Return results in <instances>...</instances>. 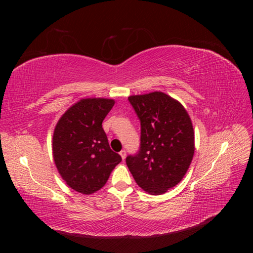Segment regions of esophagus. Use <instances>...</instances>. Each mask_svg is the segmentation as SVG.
<instances>
[{"label":"esophagus","instance_id":"obj_1","mask_svg":"<svg viewBox=\"0 0 253 253\" xmlns=\"http://www.w3.org/2000/svg\"><path fill=\"white\" fill-rule=\"evenodd\" d=\"M119 154H120V156H121L122 160H125V159H126V152L125 150L120 151V152H119Z\"/></svg>","mask_w":253,"mask_h":253}]
</instances>
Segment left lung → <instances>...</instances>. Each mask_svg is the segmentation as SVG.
I'll return each instance as SVG.
<instances>
[{
  "label": "left lung",
  "mask_w": 253,
  "mask_h": 253,
  "mask_svg": "<svg viewBox=\"0 0 253 253\" xmlns=\"http://www.w3.org/2000/svg\"><path fill=\"white\" fill-rule=\"evenodd\" d=\"M140 119V150L126 166L143 191L160 195L175 187L193 159L194 129L182 104L163 91L128 97Z\"/></svg>",
  "instance_id": "1"
}]
</instances>
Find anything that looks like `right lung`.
Segmentation results:
<instances>
[{"mask_svg": "<svg viewBox=\"0 0 253 253\" xmlns=\"http://www.w3.org/2000/svg\"><path fill=\"white\" fill-rule=\"evenodd\" d=\"M114 99L84 98L61 116L52 135V157L68 187L93 194L108 181L121 156L111 150L102 121Z\"/></svg>", "mask_w": 253, "mask_h": 253, "instance_id": "add662e5", "label": "right lung"}]
</instances>
